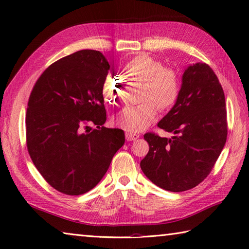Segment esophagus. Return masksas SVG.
Instances as JSON below:
<instances>
[{"mask_svg":"<svg viewBox=\"0 0 249 249\" xmlns=\"http://www.w3.org/2000/svg\"><path fill=\"white\" fill-rule=\"evenodd\" d=\"M140 135L139 134H136V133H132V132H126L125 133V139L127 141H134L139 138Z\"/></svg>","mask_w":249,"mask_h":249,"instance_id":"obj_1","label":"esophagus"}]
</instances>
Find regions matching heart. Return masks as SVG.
I'll use <instances>...</instances> for the list:
<instances>
[{"instance_id":"obj_1","label":"heart","mask_w":249,"mask_h":249,"mask_svg":"<svg viewBox=\"0 0 249 249\" xmlns=\"http://www.w3.org/2000/svg\"><path fill=\"white\" fill-rule=\"evenodd\" d=\"M123 71L126 77L144 82L140 100L135 106H126L118 113L115 124L122 129L137 133L145 130L154 122L158 107L166 111L178 100L180 86L178 73L147 54H140L125 62ZM102 95L105 103L115 106L122 99V87L112 77L103 82Z\"/></svg>"}]
</instances>
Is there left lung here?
Wrapping results in <instances>:
<instances>
[{
    "mask_svg": "<svg viewBox=\"0 0 249 249\" xmlns=\"http://www.w3.org/2000/svg\"><path fill=\"white\" fill-rule=\"evenodd\" d=\"M158 126L173 136L144 135L149 150L140 162L143 173L164 190L192 189L209 176L228 136L224 92L208 64L186 67L178 100Z\"/></svg>",
    "mask_w": 249,
    "mask_h": 249,
    "instance_id": "left-lung-1",
    "label": "left lung"
}]
</instances>
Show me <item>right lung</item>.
I'll use <instances>...</instances> for the list:
<instances>
[{
  "label": "right lung",
  "instance_id": "obj_1",
  "mask_svg": "<svg viewBox=\"0 0 249 249\" xmlns=\"http://www.w3.org/2000/svg\"><path fill=\"white\" fill-rule=\"evenodd\" d=\"M109 70L101 52L82 50L50 65L30 94L28 152L59 192L80 195L91 190L124 145L123 130L103 125L107 116L102 85Z\"/></svg>",
  "mask_w": 249,
  "mask_h": 249
}]
</instances>
